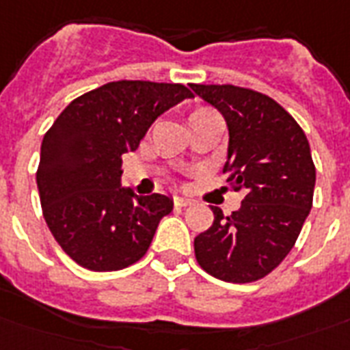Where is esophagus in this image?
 Wrapping results in <instances>:
<instances>
[{"label": "esophagus", "instance_id": "34e87169", "mask_svg": "<svg viewBox=\"0 0 350 350\" xmlns=\"http://www.w3.org/2000/svg\"><path fill=\"white\" fill-rule=\"evenodd\" d=\"M173 203L177 206H190L193 203L192 200H188V198H185V196H175V200H173Z\"/></svg>", "mask_w": 350, "mask_h": 350}]
</instances>
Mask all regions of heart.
Wrapping results in <instances>:
<instances>
[{"mask_svg": "<svg viewBox=\"0 0 350 350\" xmlns=\"http://www.w3.org/2000/svg\"><path fill=\"white\" fill-rule=\"evenodd\" d=\"M206 113H214L213 109H208V108H196L190 113V119H196V117H201V116H206Z\"/></svg>", "mask_w": 350, "mask_h": 350, "instance_id": "b5f03b06", "label": "heart"}]
</instances>
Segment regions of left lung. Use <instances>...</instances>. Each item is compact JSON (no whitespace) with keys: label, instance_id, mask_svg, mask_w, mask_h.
<instances>
[{"label":"left lung","instance_id":"obj_1","mask_svg":"<svg viewBox=\"0 0 350 350\" xmlns=\"http://www.w3.org/2000/svg\"><path fill=\"white\" fill-rule=\"evenodd\" d=\"M190 88L220 111L229 130L224 173L241 208L214 221L193 241L196 259L211 276L231 283L261 280L295 246L313 203L315 165L304 130L270 96L237 85Z\"/></svg>","mask_w":350,"mask_h":350}]
</instances>
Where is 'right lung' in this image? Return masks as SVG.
<instances>
[{
    "label": "right lung",
    "mask_w": 350,
    "mask_h": 350,
    "mask_svg": "<svg viewBox=\"0 0 350 350\" xmlns=\"http://www.w3.org/2000/svg\"><path fill=\"white\" fill-rule=\"evenodd\" d=\"M185 98L192 93L183 83L109 81L74 98L44 134L37 170L42 214L80 267L121 270L149 250L173 200L122 188V154L136 150L157 117Z\"/></svg>",
    "instance_id": "obj_1"
}]
</instances>
